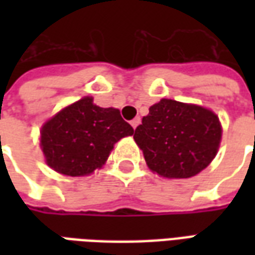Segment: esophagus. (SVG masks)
<instances>
[{
	"instance_id": "34e87169",
	"label": "esophagus",
	"mask_w": 255,
	"mask_h": 255,
	"mask_svg": "<svg viewBox=\"0 0 255 255\" xmlns=\"http://www.w3.org/2000/svg\"><path fill=\"white\" fill-rule=\"evenodd\" d=\"M139 124H140V119H139V117H135V119H133L132 122H131V126H132L133 129H135V128L138 127Z\"/></svg>"
}]
</instances>
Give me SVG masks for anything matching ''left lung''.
<instances>
[{"mask_svg": "<svg viewBox=\"0 0 255 255\" xmlns=\"http://www.w3.org/2000/svg\"><path fill=\"white\" fill-rule=\"evenodd\" d=\"M221 133L219 117L210 109L164 98L150 106L133 139L151 171L168 179H187L213 161Z\"/></svg>", "mask_w": 255, "mask_h": 255, "instance_id": "8db88e82", "label": "left lung"}]
</instances>
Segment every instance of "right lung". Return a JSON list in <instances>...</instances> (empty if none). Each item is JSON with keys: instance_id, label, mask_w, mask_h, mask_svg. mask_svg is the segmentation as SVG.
Returning <instances> with one entry per match:
<instances>
[{"instance_id": "1", "label": "right lung", "mask_w": 255, "mask_h": 255, "mask_svg": "<svg viewBox=\"0 0 255 255\" xmlns=\"http://www.w3.org/2000/svg\"><path fill=\"white\" fill-rule=\"evenodd\" d=\"M133 133L119 109L84 97L47 120L41 129L46 164L61 175L87 176L108 160L116 142Z\"/></svg>"}]
</instances>
